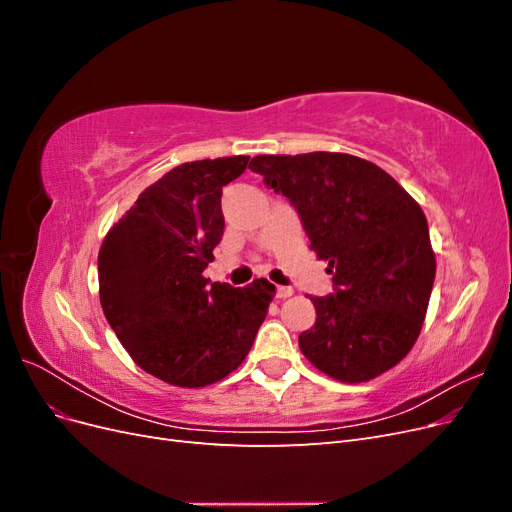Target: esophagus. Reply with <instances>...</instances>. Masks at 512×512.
Listing matches in <instances>:
<instances>
[{
    "instance_id": "obj_1",
    "label": "esophagus",
    "mask_w": 512,
    "mask_h": 512,
    "mask_svg": "<svg viewBox=\"0 0 512 512\" xmlns=\"http://www.w3.org/2000/svg\"><path fill=\"white\" fill-rule=\"evenodd\" d=\"M275 294H277V299H288V297H292L294 290L290 286H277Z\"/></svg>"
}]
</instances>
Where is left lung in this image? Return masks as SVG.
Returning <instances> with one entry per match:
<instances>
[{
  "mask_svg": "<svg viewBox=\"0 0 512 512\" xmlns=\"http://www.w3.org/2000/svg\"><path fill=\"white\" fill-rule=\"evenodd\" d=\"M254 173L297 209L335 290L312 297L316 322L299 335L305 359L339 382L395 367L421 333L436 277L423 209L376 164L350 153L256 156Z\"/></svg>",
  "mask_w": 512,
  "mask_h": 512,
  "instance_id": "1",
  "label": "left lung"
}]
</instances>
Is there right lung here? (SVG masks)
<instances>
[{
	"label": "right lung",
	"mask_w": 512,
	"mask_h": 512,
	"mask_svg": "<svg viewBox=\"0 0 512 512\" xmlns=\"http://www.w3.org/2000/svg\"><path fill=\"white\" fill-rule=\"evenodd\" d=\"M250 156L175 166L106 232L100 303L132 361L173 386L226 378L250 352L275 286L209 284L203 271L224 235L222 188Z\"/></svg>",
	"instance_id": "right-lung-1"
}]
</instances>
